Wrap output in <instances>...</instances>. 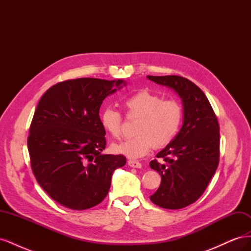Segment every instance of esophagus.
I'll return each mask as SVG.
<instances>
[{"label": "esophagus", "mask_w": 251, "mask_h": 251, "mask_svg": "<svg viewBox=\"0 0 251 251\" xmlns=\"http://www.w3.org/2000/svg\"><path fill=\"white\" fill-rule=\"evenodd\" d=\"M127 164L131 166V168H135V169H141L142 164L138 161H135V160H128Z\"/></svg>", "instance_id": "34e87169"}]
</instances>
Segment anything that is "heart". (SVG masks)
Segmentation results:
<instances>
[{"label": "heart", "instance_id": "b5f03b06", "mask_svg": "<svg viewBox=\"0 0 251 251\" xmlns=\"http://www.w3.org/2000/svg\"><path fill=\"white\" fill-rule=\"evenodd\" d=\"M124 105L128 117H138L134 130L136 136L113 144V151L138 159L148 155L153 147L164 148L176 137L183 117L178 101L162 100L149 90H141L126 98ZM121 121L120 113L112 108H105L100 113L102 128L114 138L120 137Z\"/></svg>", "mask_w": 251, "mask_h": 251}]
</instances>
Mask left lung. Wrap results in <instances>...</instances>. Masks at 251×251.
Here are the masks:
<instances>
[{
  "instance_id": "8db88e82",
  "label": "left lung",
  "mask_w": 251,
  "mask_h": 251,
  "mask_svg": "<svg viewBox=\"0 0 251 251\" xmlns=\"http://www.w3.org/2000/svg\"><path fill=\"white\" fill-rule=\"evenodd\" d=\"M176 92L183 105L179 133L151 160V169L161 176V184L150 197L162 208L180 209L198 200L219 164L220 128L216 114L203 91L177 75L147 76Z\"/></svg>"
}]
</instances>
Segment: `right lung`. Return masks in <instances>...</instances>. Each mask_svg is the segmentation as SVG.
I'll use <instances>...</instances> for the list:
<instances>
[{"mask_svg": "<svg viewBox=\"0 0 251 251\" xmlns=\"http://www.w3.org/2000/svg\"><path fill=\"white\" fill-rule=\"evenodd\" d=\"M126 85L124 79L77 78L58 82L37 104L28 151L36 181L63 206L82 210L108 195L112 174L124 155H105L100 109L105 97Z\"/></svg>", "mask_w": 251, "mask_h": 251, "instance_id": "right-lung-1", "label": "right lung"}]
</instances>
